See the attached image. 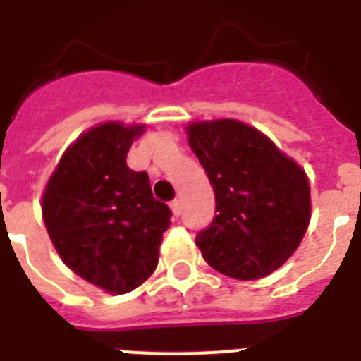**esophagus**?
Here are the masks:
<instances>
[{"label": "esophagus", "instance_id": "34e87169", "mask_svg": "<svg viewBox=\"0 0 361 361\" xmlns=\"http://www.w3.org/2000/svg\"><path fill=\"white\" fill-rule=\"evenodd\" d=\"M170 209H172V214H174L176 217H180V215H181V202H180V198H174V200L170 202Z\"/></svg>", "mask_w": 361, "mask_h": 361}]
</instances>
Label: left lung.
Wrapping results in <instances>:
<instances>
[{"label": "left lung", "instance_id": "obj_1", "mask_svg": "<svg viewBox=\"0 0 361 361\" xmlns=\"http://www.w3.org/2000/svg\"><path fill=\"white\" fill-rule=\"evenodd\" d=\"M187 135L215 192L214 221L195 240L204 260L240 281L281 268L311 219L305 172L241 121H197Z\"/></svg>", "mask_w": 361, "mask_h": 361}]
</instances>
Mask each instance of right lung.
I'll list each match as a JSON object with an SVG mask.
<instances>
[{"instance_id":"right-lung-1","label":"right lung","mask_w":361,"mask_h":361,"mask_svg":"<svg viewBox=\"0 0 361 361\" xmlns=\"http://www.w3.org/2000/svg\"><path fill=\"white\" fill-rule=\"evenodd\" d=\"M144 125H97L59 161L42 195V219L56 251L76 275L125 294L155 271L172 212L153 198L146 172L127 166Z\"/></svg>"}]
</instances>
